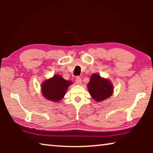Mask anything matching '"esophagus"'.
I'll list each match as a JSON object with an SVG mask.
<instances>
[{
  "instance_id": "obj_1",
  "label": "esophagus",
  "mask_w": 153,
  "mask_h": 153,
  "mask_svg": "<svg viewBox=\"0 0 153 153\" xmlns=\"http://www.w3.org/2000/svg\"><path fill=\"white\" fill-rule=\"evenodd\" d=\"M76 84H78V85L81 84H82V79H81V77H76Z\"/></svg>"
}]
</instances>
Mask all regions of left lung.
<instances>
[{
	"label": "left lung",
	"mask_w": 153,
	"mask_h": 153,
	"mask_svg": "<svg viewBox=\"0 0 153 153\" xmlns=\"http://www.w3.org/2000/svg\"><path fill=\"white\" fill-rule=\"evenodd\" d=\"M88 89L91 97L98 102L110 97L113 92L112 84L108 79L102 78L97 74H92L90 77Z\"/></svg>",
	"instance_id": "obj_1"
}]
</instances>
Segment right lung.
<instances>
[{
  "instance_id": "add662e5",
  "label": "right lung",
  "mask_w": 153,
  "mask_h": 153,
  "mask_svg": "<svg viewBox=\"0 0 153 153\" xmlns=\"http://www.w3.org/2000/svg\"><path fill=\"white\" fill-rule=\"evenodd\" d=\"M71 84H72L71 81L64 79L59 75L54 76L42 84L41 88L43 97L53 102H58L63 98Z\"/></svg>"
}]
</instances>
